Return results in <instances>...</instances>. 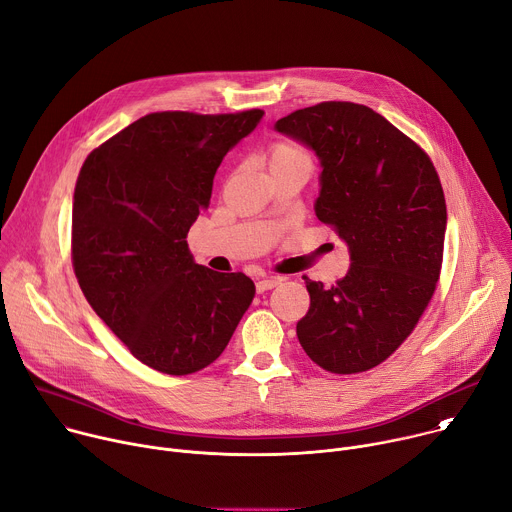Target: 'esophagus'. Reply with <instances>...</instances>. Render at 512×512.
Wrapping results in <instances>:
<instances>
[{
	"label": "esophagus",
	"mask_w": 512,
	"mask_h": 512,
	"mask_svg": "<svg viewBox=\"0 0 512 512\" xmlns=\"http://www.w3.org/2000/svg\"><path fill=\"white\" fill-rule=\"evenodd\" d=\"M281 283V277H261L257 279V291H267V289H273Z\"/></svg>",
	"instance_id": "1"
}]
</instances>
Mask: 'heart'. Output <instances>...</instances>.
I'll use <instances>...</instances> for the list:
<instances>
[{
	"mask_svg": "<svg viewBox=\"0 0 512 512\" xmlns=\"http://www.w3.org/2000/svg\"><path fill=\"white\" fill-rule=\"evenodd\" d=\"M294 158H306L302 154V150H298L296 145H289V143H277L273 145L269 162H279V160H294Z\"/></svg>",
	"mask_w": 512,
	"mask_h": 512,
	"instance_id": "heart-1",
	"label": "heart"
}]
</instances>
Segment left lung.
<instances>
[{
	"mask_svg": "<svg viewBox=\"0 0 512 512\" xmlns=\"http://www.w3.org/2000/svg\"><path fill=\"white\" fill-rule=\"evenodd\" d=\"M275 129L318 156L314 210L350 253L334 285L304 277L310 310L298 340L324 371H369L413 332L440 279L442 182L413 139L364 105L326 101L281 117Z\"/></svg>",
	"mask_w": 512,
	"mask_h": 512,
	"instance_id": "8db88e82",
	"label": "left lung"
}]
</instances>
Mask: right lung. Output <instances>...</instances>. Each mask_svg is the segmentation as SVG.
Wrapping results in <instances>:
<instances>
[{
  "label": "right lung",
  "instance_id": "right-lung-1",
  "mask_svg": "<svg viewBox=\"0 0 512 512\" xmlns=\"http://www.w3.org/2000/svg\"><path fill=\"white\" fill-rule=\"evenodd\" d=\"M265 113H150L85 160L72 200V267L91 308L148 367L190 375L227 348L253 302L245 273L194 263L186 235L229 150Z\"/></svg>",
  "mask_w": 512,
  "mask_h": 512
}]
</instances>
